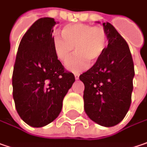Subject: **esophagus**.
Wrapping results in <instances>:
<instances>
[{"instance_id": "esophagus-1", "label": "esophagus", "mask_w": 147, "mask_h": 147, "mask_svg": "<svg viewBox=\"0 0 147 147\" xmlns=\"http://www.w3.org/2000/svg\"><path fill=\"white\" fill-rule=\"evenodd\" d=\"M74 76H75V79H76V80H78L79 77H80V74L78 73H75L74 74Z\"/></svg>"}]
</instances>
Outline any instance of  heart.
<instances>
[{
	"instance_id": "heart-1",
	"label": "heart",
	"mask_w": 147,
	"mask_h": 147,
	"mask_svg": "<svg viewBox=\"0 0 147 147\" xmlns=\"http://www.w3.org/2000/svg\"><path fill=\"white\" fill-rule=\"evenodd\" d=\"M64 38L56 37L53 48L57 58L67 61L74 52H77L66 64L67 70L78 72L86 70L90 61L95 64L103 55L107 45V34L101 27H93L86 24H67L61 30Z\"/></svg>"
}]
</instances>
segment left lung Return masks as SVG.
Segmentation results:
<instances>
[{
  "instance_id": "1",
  "label": "left lung",
  "mask_w": 147,
  "mask_h": 147,
  "mask_svg": "<svg viewBox=\"0 0 147 147\" xmlns=\"http://www.w3.org/2000/svg\"><path fill=\"white\" fill-rule=\"evenodd\" d=\"M103 27L108 46L99 61L80 75V80L85 85L87 116L97 124L109 127L118 124L128 112L135 72L127 42L110 23H103Z\"/></svg>"
}]
</instances>
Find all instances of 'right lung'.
<instances>
[{
  "label": "right lung",
  "mask_w": 147,
  "mask_h": 147,
  "mask_svg": "<svg viewBox=\"0 0 147 147\" xmlns=\"http://www.w3.org/2000/svg\"><path fill=\"white\" fill-rule=\"evenodd\" d=\"M54 19L44 17L23 36L12 76L13 98L24 123L41 127L58 117L62 101L75 82L57 59L53 37Z\"/></svg>",
  "instance_id": "1"
}]
</instances>
